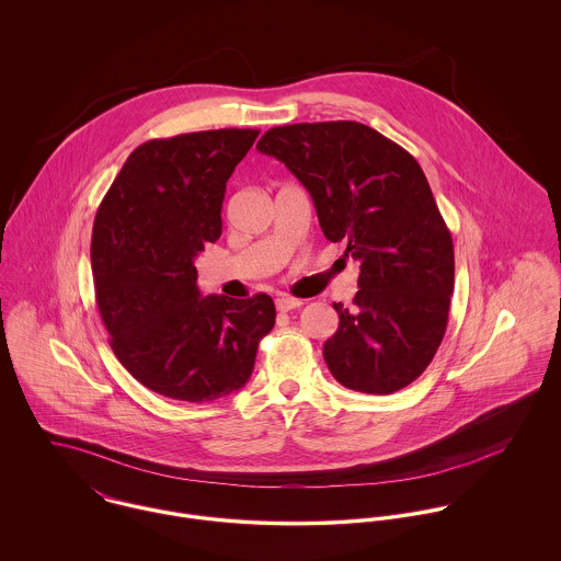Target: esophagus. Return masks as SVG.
Listing matches in <instances>:
<instances>
[{
	"mask_svg": "<svg viewBox=\"0 0 561 561\" xmlns=\"http://www.w3.org/2000/svg\"><path fill=\"white\" fill-rule=\"evenodd\" d=\"M305 302L302 300H298V298H291V296H278L276 298V309L278 311H283V313H287V311H294V309H300Z\"/></svg>",
	"mask_w": 561,
	"mask_h": 561,
	"instance_id": "esophagus-1",
	"label": "esophagus"
}]
</instances>
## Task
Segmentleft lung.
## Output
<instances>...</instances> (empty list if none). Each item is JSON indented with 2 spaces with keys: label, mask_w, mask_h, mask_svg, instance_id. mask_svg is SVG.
I'll return each instance as SVG.
<instances>
[{
  "label": "left lung",
  "mask_w": 561,
  "mask_h": 561,
  "mask_svg": "<svg viewBox=\"0 0 561 561\" xmlns=\"http://www.w3.org/2000/svg\"><path fill=\"white\" fill-rule=\"evenodd\" d=\"M256 149L309 190L325 240L360 265L354 309L334 305L323 360L352 391L389 396L432 363L454 294V241L416 160L354 121L265 131Z\"/></svg>",
  "instance_id": "left-lung-1"
}]
</instances>
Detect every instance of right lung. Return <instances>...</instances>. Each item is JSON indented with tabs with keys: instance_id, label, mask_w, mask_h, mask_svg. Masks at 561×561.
I'll list each match as a JSON object with an SVG mask.
<instances>
[{
	"instance_id": "obj_1",
	"label": "right lung",
	"mask_w": 561,
	"mask_h": 561,
	"mask_svg": "<svg viewBox=\"0 0 561 561\" xmlns=\"http://www.w3.org/2000/svg\"><path fill=\"white\" fill-rule=\"evenodd\" d=\"M259 129H214L140 145L92 227L94 294L110 345L147 389L214 401L248 382L274 328L270 296H201L194 259L222 233V201Z\"/></svg>"
}]
</instances>
